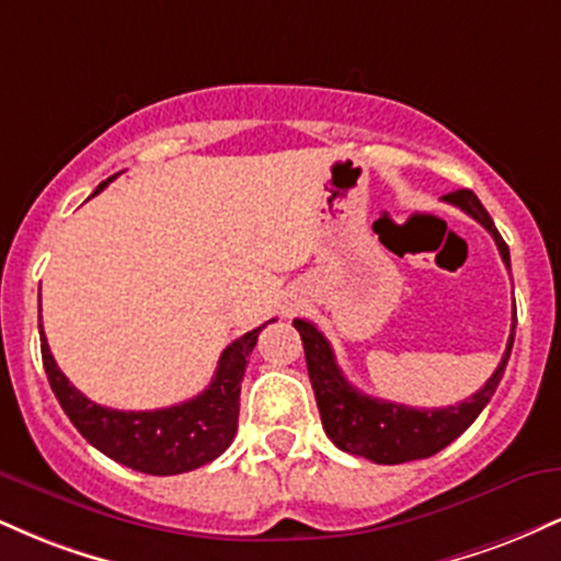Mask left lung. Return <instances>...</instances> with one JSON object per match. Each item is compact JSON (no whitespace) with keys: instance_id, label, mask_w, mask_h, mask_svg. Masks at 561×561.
Instances as JSON below:
<instances>
[{"instance_id":"obj_1","label":"left lung","mask_w":561,"mask_h":561,"mask_svg":"<svg viewBox=\"0 0 561 561\" xmlns=\"http://www.w3.org/2000/svg\"><path fill=\"white\" fill-rule=\"evenodd\" d=\"M443 199H448L450 205L461 208L467 216H472L474 221L491 231L506 268H512L504 237L499 234L493 218L482 208L478 195L472 190H456ZM293 324L302 337L308 377H311L321 424H324V433L330 435V440L340 450L364 456V459L375 461V465H403V461L427 459V456L443 450L448 443H454L456 437L465 433L469 424L478 420L480 411L485 409L495 388H499L508 356H512L517 311H514L512 334H508L499 369L493 371L491 379L474 396H469L467 401L456 405H446V409H414V405L364 396L340 371L337 362H334L332 345L327 343L324 334L306 319H295Z\"/></svg>"}]
</instances>
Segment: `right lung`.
<instances>
[{"mask_svg":"<svg viewBox=\"0 0 561 561\" xmlns=\"http://www.w3.org/2000/svg\"><path fill=\"white\" fill-rule=\"evenodd\" d=\"M115 176L96 186L94 195L105 190ZM263 327L242 334L221 353L214 379L199 396L156 411H118L89 401L55 364L42 324L38 330H42L44 371H47L55 398L60 401L68 420L73 422V427L96 450L111 456L118 465L165 478V474L192 472V469L208 465L234 440L244 366L259 343Z\"/></svg>","mask_w":561,"mask_h":561,"instance_id":"add662e5","label":"right lung"}]
</instances>
